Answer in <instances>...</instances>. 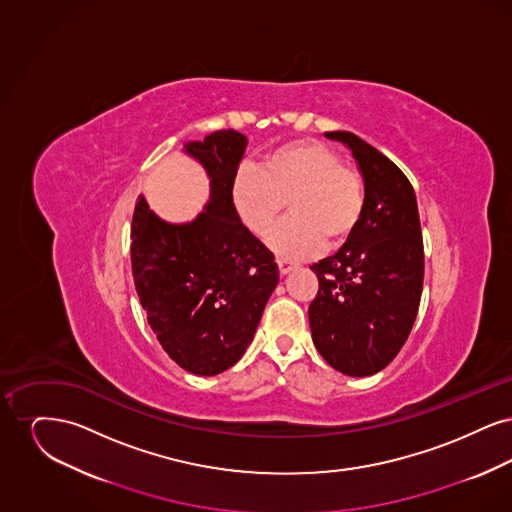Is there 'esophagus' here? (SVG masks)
I'll return each instance as SVG.
<instances>
[{"label": "esophagus", "instance_id": "obj_1", "mask_svg": "<svg viewBox=\"0 0 512 512\" xmlns=\"http://www.w3.org/2000/svg\"><path fill=\"white\" fill-rule=\"evenodd\" d=\"M276 263H278V268H280V274H288V272H292L293 268L297 267V265H293L290 261H284V259H278Z\"/></svg>", "mask_w": 512, "mask_h": 512}]
</instances>
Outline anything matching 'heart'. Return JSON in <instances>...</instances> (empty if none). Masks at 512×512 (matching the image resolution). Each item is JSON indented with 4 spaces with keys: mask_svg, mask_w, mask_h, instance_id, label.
Returning a JSON list of instances; mask_svg holds the SVG:
<instances>
[{
    "mask_svg": "<svg viewBox=\"0 0 512 512\" xmlns=\"http://www.w3.org/2000/svg\"><path fill=\"white\" fill-rule=\"evenodd\" d=\"M245 228L265 238L284 203L292 213L270 236L284 257H309L322 245L347 244L365 215L366 184L361 171L315 140H293L270 149L257 169L242 167L230 188Z\"/></svg>",
    "mask_w": 512,
    "mask_h": 512,
    "instance_id": "heart-1",
    "label": "heart"
}]
</instances>
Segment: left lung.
<instances>
[{
	"mask_svg": "<svg viewBox=\"0 0 512 512\" xmlns=\"http://www.w3.org/2000/svg\"><path fill=\"white\" fill-rule=\"evenodd\" d=\"M351 149L366 184L365 215L353 238L315 263L309 324L332 368L363 378L390 365L409 338L424 280V245L409 178L351 132H326Z\"/></svg>",
	"mask_w": 512,
	"mask_h": 512,
	"instance_id": "obj_1",
	"label": "left lung"
}]
</instances>
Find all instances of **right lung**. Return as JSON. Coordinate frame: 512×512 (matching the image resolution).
<instances>
[{"label": "right lung", "instance_id": "right-lung-1", "mask_svg": "<svg viewBox=\"0 0 512 512\" xmlns=\"http://www.w3.org/2000/svg\"><path fill=\"white\" fill-rule=\"evenodd\" d=\"M245 146L232 128L184 146L211 178V199L197 219L165 222L142 195L132 217V276L147 322L172 361L197 376L242 359L278 284L274 255L245 228L230 197Z\"/></svg>", "mask_w": 512, "mask_h": 512}]
</instances>
